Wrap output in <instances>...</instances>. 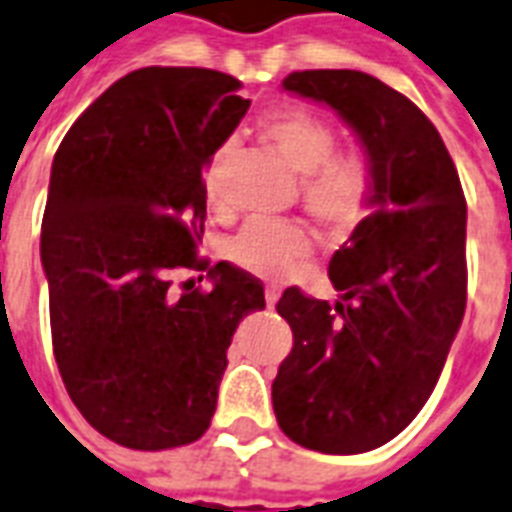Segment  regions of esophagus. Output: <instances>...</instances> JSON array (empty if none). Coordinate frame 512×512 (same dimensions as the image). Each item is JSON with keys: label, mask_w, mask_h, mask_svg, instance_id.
<instances>
[{"label": "esophagus", "mask_w": 512, "mask_h": 512, "mask_svg": "<svg viewBox=\"0 0 512 512\" xmlns=\"http://www.w3.org/2000/svg\"><path fill=\"white\" fill-rule=\"evenodd\" d=\"M264 299H267V305L275 307V302H278V299H280V286L270 283V286L264 288Z\"/></svg>", "instance_id": "1"}]
</instances>
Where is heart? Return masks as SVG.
Returning a JSON list of instances; mask_svg holds the SVG:
<instances>
[{
    "label": "heart",
    "instance_id": "obj_1",
    "mask_svg": "<svg viewBox=\"0 0 512 512\" xmlns=\"http://www.w3.org/2000/svg\"><path fill=\"white\" fill-rule=\"evenodd\" d=\"M261 140L299 175V202L329 234H348L370 215L378 197V169L367 151H334V129L310 110L283 107L259 124ZM226 151L205 161L202 188L210 207L221 205V164ZM313 253V237L299 221L253 218L229 242V259L259 278H283Z\"/></svg>",
    "mask_w": 512,
    "mask_h": 512
}]
</instances>
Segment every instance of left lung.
Segmentation results:
<instances>
[{
    "instance_id": "obj_1",
    "label": "left lung",
    "mask_w": 512,
    "mask_h": 512,
    "mask_svg": "<svg viewBox=\"0 0 512 512\" xmlns=\"http://www.w3.org/2000/svg\"><path fill=\"white\" fill-rule=\"evenodd\" d=\"M291 94L324 102L378 169L372 213L329 261L340 302L291 286L278 313L294 345L272 383L286 437L351 456L405 429L437 386L467 305V202L434 124L356 69H305Z\"/></svg>"
}]
</instances>
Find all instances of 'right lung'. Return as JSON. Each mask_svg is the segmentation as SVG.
Returning <instances> with one entry per match:
<instances>
[{
	"instance_id": "1",
	"label": "right lung",
	"mask_w": 512,
	"mask_h": 512,
	"mask_svg": "<svg viewBox=\"0 0 512 512\" xmlns=\"http://www.w3.org/2000/svg\"><path fill=\"white\" fill-rule=\"evenodd\" d=\"M237 91L215 69H134L53 156L40 237L53 356L83 418L124 448L207 432L234 329L264 307L251 272L197 259L202 169L251 107ZM175 269H207L214 288L175 295Z\"/></svg>"
}]
</instances>
